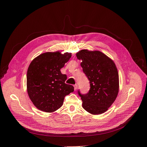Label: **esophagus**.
I'll return each mask as SVG.
<instances>
[{"label": "esophagus", "instance_id": "34e87169", "mask_svg": "<svg viewBox=\"0 0 147 147\" xmlns=\"http://www.w3.org/2000/svg\"><path fill=\"white\" fill-rule=\"evenodd\" d=\"M74 90H77V88H78L77 84H74Z\"/></svg>", "mask_w": 147, "mask_h": 147}]
</instances>
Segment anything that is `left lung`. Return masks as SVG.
Returning a JSON list of instances; mask_svg holds the SVG:
<instances>
[{
	"instance_id": "8db88e82",
	"label": "left lung",
	"mask_w": 147,
	"mask_h": 147,
	"mask_svg": "<svg viewBox=\"0 0 147 147\" xmlns=\"http://www.w3.org/2000/svg\"><path fill=\"white\" fill-rule=\"evenodd\" d=\"M82 60L83 72L90 83L85 94L78 91L83 108L92 115L104 113L116 99L119 91V75L114 62L99 51L82 50L76 55Z\"/></svg>"
}]
</instances>
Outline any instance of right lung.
Listing matches in <instances>:
<instances>
[{
	"mask_svg": "<svg viewBox=\"0 0 147 147\" xmlns=\"http://www.w3.org/2000/svg\"><path fill=\"white\" fill-rule=\"evenodd\" d=\"M72 56L60 51L42 53L31 62L27 72V91L30 99L40 110L53 112L63 105L65 96L74 91L66 84L67 75L61 69Z\"/></svg>",
	"mask_w": 147,
	"mask_h": 147,
	"instance_id": "obj_1",
	"label": "right lung"
}]
</instances>
